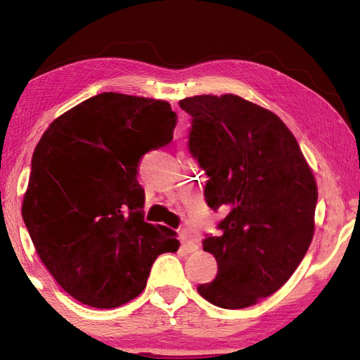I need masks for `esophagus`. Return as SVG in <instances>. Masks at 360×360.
<instances>
[{"instance_id": "34e87169", "label": "esophagus", "mask_w": 360, "mask_h": 360, "mask_svg": "<svg viewBox=\"0 0 360 360\" xmlns=\"http://www.w3.org/2000/svg\"><path fill=\"white\" fill-rule=\"evenodd\" d=\"M179 240H181V251L182 252L191 254V252H195L198 249L197 243L192 240V236H191V233H188L187 229L179 230Z\"/></svg>"}]
</instances>
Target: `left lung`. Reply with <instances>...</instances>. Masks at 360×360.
<instances>
[{
  "instance_id": "1",
  "label": "left lung",
  "mask_w": 360,
  "mask_h": 360,
  "mask_svg": "<svg viewBox=\"0 0 360 360\" xmlns=\"http://www.w3.org/2000/svg\"><path fill=\"white\" fill-rule=\"evenodd\" d=\"M191 115L188 150L205 169L210 208L227 211L203 240L217 260L198 294L240 309L275 294L300 265L314 233L318 187L297 139L268 109L236 95L179 101Z\"/></svg>"
}]
</instances>
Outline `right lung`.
Returning a JSON list of instances; mask_svg holds the SVG:
<instances>
[{
	"instance_id": "right-lung-1",
	"label": "right lung",
	"mask_w": 360,
	"mask_h": 360,
	"mask_svg": "<svg viewBox=\"0 0 360 360\" xmlns=\"http://www.w3.org/2000/svg\"><path fill=\"white\" fill-rule=\"evenodd\" d=\"M169 103L95 95L49 125L32 158L22 216L49 273L94 308L141 294L150 266L176 252V233L144 222L141 157L173 139Z\"/></svg>"
}]
</instances>
